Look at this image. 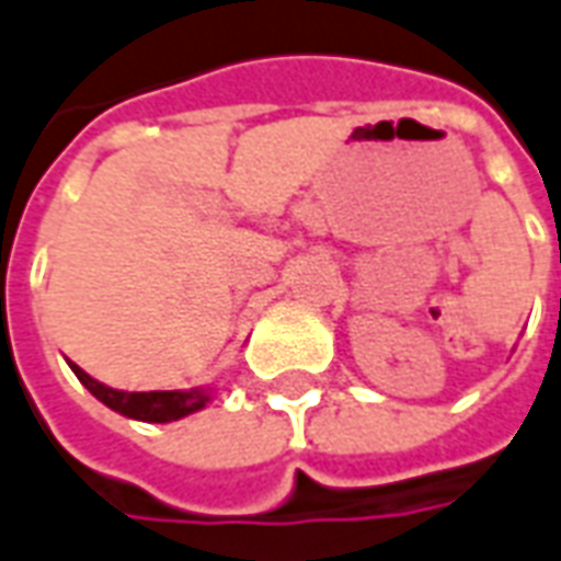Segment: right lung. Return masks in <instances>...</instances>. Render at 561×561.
I'll return each mask as SVG.
<instances>
[{
  "label": "right lung",
  "instance_id": "add662e5",
  "mask_svg": "<svg viewBox=\"0 0 561 561\" xmlns=\"http://www.w3.org/2000/svg\"><path fill=\"white\" fill-rule=\"evenodd\" d=\"M76 376L84 382V389L100 398L105 407H112L121 416L139 419V422H175V419L197 413L209 403V391L191 389V391H117L108 389L103 382H96L88 376L78 364H72Z\"/></svg>",
  "mask_w": 561,
  "mask_h": 561
}]
</instances>
